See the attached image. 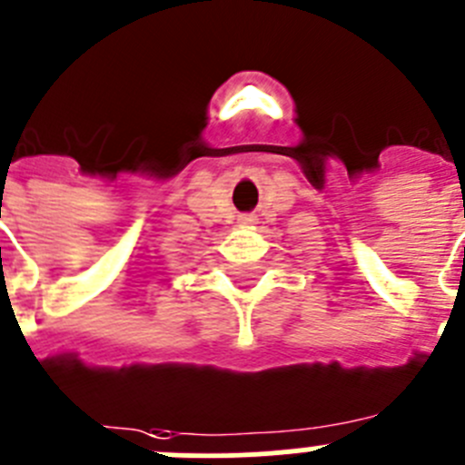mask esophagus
<instances>
[{"label": "esophagus", "mask_w": 465, "mask_h": 465, "mask_svg": "<svg viewBox=\"0 0 465 465\" xmlns=\"http://www.w3.org/2000/svg\"><path fill=\"white\" fill-rule=\"evenodd\" d=\"M238 223H241L242 227H250V224L257 223V215H252V213H245V215H241V218H238Z\"/></svg>", "instance_id": "obj_1"}]
</instances>
